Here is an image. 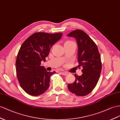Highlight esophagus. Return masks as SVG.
<instances>
[{
	"label": "esophagus",
	"instance_id": "34e87169",
	"mask_svg": "<svg viewBox=\"0 0 120 120\" xmlns=\"http://www.w3.org/2000/svg\"><path fill=\"white\" fill-rule=\"evenodd\" d=\"M61 73L63 75H67V73L66 72H61Z\"/></svg>",
	"mask_w": 120,
	"mask_h": 120
}]
</instances>
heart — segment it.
<instances>
[{
  "mask_svg": "<svg viewBox=\"0 0 120 120\" xmlns=\"http://www.w3.org/2000/svg\"><path fill=\"white\" fill-rule=\"evenodd\" d=\"M73 42V41H66L65 42Z\"/></svg>",
  "mask_w": 120,
  "mask_h": 120,
  "instance_id": "1",
  "label": "heart"
}]
</instances>
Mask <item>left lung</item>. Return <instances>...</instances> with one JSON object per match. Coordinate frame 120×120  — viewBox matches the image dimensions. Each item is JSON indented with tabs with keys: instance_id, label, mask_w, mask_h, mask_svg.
I'll return each mask as SVG.
<instances>
[{
	"instance_id": "8db88e82",
	"label": "left lung",
	"mask_w": 120,
	"mask_h": 120,
	"mask_svg": "<svg viewBox=\"0 0 120 120\" xmlns=\"http://www.w3.org/2000/svg\"><path fill=\"white\" fill-rule=\"evenodd\" d=\"M67 36L73 37L76 40L78 67L82 68V75L75 74V80L68 84V88L77 96H86L94 89L99 80L102 68L100 55L96 45L84 31L76 29Z\"/></svg>"
}]
</instances>
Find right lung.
Segmentation results:
<instances>
[{"mask_svg":"<svg viewBox=\"0 0 120 120\" xmlns=\"http://www.w3.org/2000/svg\"><path fill=\"white\" fill-rule=\"evenodd\" d=\"M62 36V33L36 32L21 46L16 62L17 75L21 87L27 94L38 96L49 88L50 76L56 72H48L41 65V62L45 61L51 48Z\"/></svg>","mask_w":120,"mask_h":120,"instance_id":"right-lung-1","label":"right lung"}]
</instances>
